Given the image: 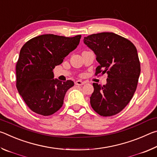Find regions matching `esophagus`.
Instances as JSON below:
<instances>
[{"label": "esophagus", "mask_w": 157, "mask_h": 157, "mask_svg": "<svg viewBox=\"0 0 157 157\" xmlns=\"http://www.w3.org/2000/svg\"><path fill=\"white\" fill-rule=\"evenodd\" d=\"M75 85H79V86H82V85L84 84V82L81 81V80H77V81H75Z\"/></svg>", "instance_id": "obj_1"}]
</instances>
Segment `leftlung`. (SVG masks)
I'll return each mask as SVG.
<instances>
[{
    "label": "left lung",
    "instance_id": "1",
    "mask_svg": "<svg viewBox=\"0 0 157 157\" xmlns=\"http://www.w3.org/2000/svg\"><path fill=\"white\" fill-rule=\"evenodd\" d=\"M84 42L100 63L95 75H108L106 85L93 84L91 107L100 116L116 115L130 102L137 88L140 73L137 50L128 39L113 33L93 34L84 37Z\"/></svg>",
    "mask_w": 157,
    "mask_h": 157
}]
</instances>
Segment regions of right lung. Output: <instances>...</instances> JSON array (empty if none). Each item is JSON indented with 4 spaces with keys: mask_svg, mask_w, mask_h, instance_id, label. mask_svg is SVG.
Segmentation results:
<instances>
[{
    "mask_svg": "<svg viewBox=\"0 0 157 157\" xmlns=\"http://www.w3.org/2000/svg\"><path fill=\"white\" fill-rule=\"evenodd\" d=\"M81 36L43 34L30 39L21 48L16 65V86L34 113L50 116L62 107L66 93L74 82L54 79L52 70L76 48Z\"/></svg>",
    "mask_w": 157,
    "mask_h": 157,
    "instance_id": "add662e5",
    "label": "right lung"
}]
</instances>
